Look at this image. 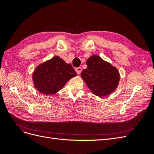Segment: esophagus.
<instances>
[{
	"mask_svg": "<svg viewBox=\"0 0 154 154\" xmlns=\"http://www.w3.org/2000/svg\"><path fill=\"white\" fill-rule=\"evenodd\" d=\"M75 71L78 74H80L82 71V67H77V68H76Z\"/></svg>",
	"mask_w": 154,
	"mask_h": 154,
	"instance_id": "1",
	"label": "esophagus"
}]
</instances>
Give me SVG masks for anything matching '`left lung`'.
I'll return each instance as SVG.
<instances>
[{"label": "left lung", "instance_id": "obj_1", "mask_svg": "<svg viewBox=\"0 0 154 154\" xmlns=\"http://www.w3.org/2000/svg\"><path fill=\"white\" fill-rule=\"evenodd\" d=\"M86 64L87 68L82 72L81 76L93 94L105 96L116 89L120 76L115 67L97 55L91 56Z\"/></svg>", "mask_w": 154, "mask_h": 154}]
</instances>
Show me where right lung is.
<instances>
[{
	"label": "right lung",
	"instance_id": "obj_1",
	"mask_svg": "<svg viewBox=\"0 0 154 154\" xmlns=\"http://www.w3.org/2000/svg\"><path fill=\"white\" fill-rule=\"evenodd\" d=\"M76 76L71 64L56 56L38 66L32 74L34 87L42 94H54Z\"/></svg>",
	"mask_w": 154,
	"mask_h": 154
}]
</instances>
